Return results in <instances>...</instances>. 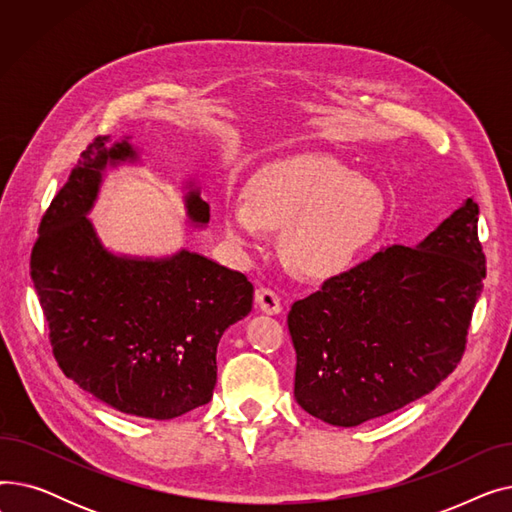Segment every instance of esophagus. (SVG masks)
Listing matches in <instances>:
<instances>
[{
    "instance_id": "1",
    "label": "esophagus",
    "mask_w": 512,
    "mask_h": 512,
    "mask_svg": "<svg viewBox=\"0 0 512 512\" xmlns=\"http://www.w3.org/2000/svg\"><path fill=\"white\" fill-rule=\"evenodd\" d=\"M255 301H257V307L267 315H278L282 311L278 292H274L272 288H259L255 294Z\"/></svg>"
}]
</instances>
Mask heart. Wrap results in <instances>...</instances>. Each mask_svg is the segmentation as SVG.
<instances>
[{
	"label": "heart",
	"instance_id": "1",
	"mask_svg": "<svg viewBox=\"0 0 512 512\" xmlns=\"http://www.w3.org/2000/svg\"><path fill=\"white\" fill-rule=\"evenodd\" d=\"M388 199L378 182L332 155L297 153L259 168L245 184V203L228 201L222 228L240 249H257L263 226L286 228L292 265L313 278L340 276L378 240Z\"/></svg>",
	"mask_w": 512,
	"mask_h": 512
}]
</instances>
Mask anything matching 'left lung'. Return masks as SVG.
<instances>
[{
    "instance_id": "obj_1",
    "label": "left lung",
    "mask_w": 512,
    "mask_h": 512,
    "mask_svg": "<svg viewBox=\"0 0 512 512\" xmlns=\"http://www.w3.org/2000/svg\"><path fill=\"white\" fill-rule=\"evenodd\" d=\"M477 215L465 199L417 247H386L292 305L294 398L309 415L355 427L454 371L486 278Z\"/></svg>"
}]
</instances>
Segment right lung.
<instances>
[{
    "instance_id": "obj_1",
    "label": "right lung",
    "mask_w": 512,
    "mask_h": 512,
    "mask_svg": "<svg viewBox=\"0 0 512 512\" xmlns=\"http://www.w3.org/2000/svg\"><path fill=\"white\" fill-rule=\"evenodd\" d=\"M137 149L97 137L45 211L31 278L66 378L120 413L174 419L207 405L222 334L247 317L253 284L199 253L126 257L107 251L87 218L105 168L134 164ZM188 220L209 205L186 193Z\"/></svg>"
}]
</instances>
